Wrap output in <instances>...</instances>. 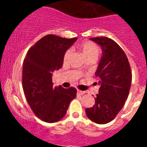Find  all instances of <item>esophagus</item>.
Instances as JSON below:
<instances>
[{"mask_svg": "<svg viewBox=\"0 0 147 147\" xmlns=\"http://www.w3.org/2000/svg\"><path fill=\"white\" fill-rule=\"evenodd\" d=\"M77 92H78V94H80V95H82V94H84V93H85V92L82 91V90H77Z\"/></svg>", "mask_w": 147, "mask_h": 147, "instance_id": "obj_1", "label": "esophagus"}]
</instances>
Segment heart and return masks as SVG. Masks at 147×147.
I'll return each instance as SVG.
<instances>
[{
  "instance_id": "heart-1",
  "label": "heart",
  "mask_w": 147,
  "mask_h": 147,
  "mask_svg": "<svg viewBox=\"0 0 147 147\" xmlns=\"http://www.w3.org/2000/svg\"><path fill=\"white\" fill-rule=\"evenodd\" d=\"M78 48L82 51L86 59L94 58L96 59L100 55V49L96 44L90 41H83L78 45ZM71 55V50H67L63 56V61L67 63Z\"/></svg>"
}]
</instances>
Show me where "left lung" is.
<instances>
[{"mask_svg":"<svg viewBox=\"0 0 147 147\" xmlns=\"http://www.w3.org/2000/svg\"><path fill=\"white\" fill-rule=\"evenodd\" d=\"M101 46L102 57L95 72L100 87L95 104L85 109L90 120L107 124L115 118L127 100L131 83V67L124 50L107 37L91 38Z\"/></svg>","mask_w":147,"mask_h":147,"instance_id":"obj_1","label":"left lung"}]
</instances>
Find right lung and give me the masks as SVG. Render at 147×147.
Masks as SVG:
<instances>
[{"label": "right lung", "mask_w": 147, "mask_h": 147, "mask_svg": "<svg viewBox=\"0 0 147 147\" xmlns=\"http://www.w3.org/2000/svg\"><path fill=\"white\" fill-rule=\"evenodd\" d=\"M78 38L47 35L28 50L23 65V88L36 117L53 123L63 119L69 103L76 97L75 87H53L52 76L60 69L67 50Z\"/></svg>", "instance_id": "right-lung-1"}]
</instances>
